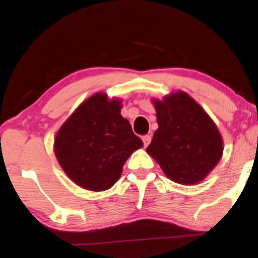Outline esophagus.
Instances as JSON below:
<instances>
[{
    "label": "esophagus",
    "mask_w": 258,
    "mask_h": 258,
    "mask_svg": "<svg viewBox=\"0 0 258 258\" xmlns=\"http://www.w3.org/2000/svg\"><path fill=\"white\" fill-rule=\"evenodd\" d=\"M151 140H152V137H151V136H149V135L143 136V137H142V141H143L144 147H147V146H148L149 143H151Z\"/></svg>",
    "instance_id": "esophagus-1"
}]
</instances>
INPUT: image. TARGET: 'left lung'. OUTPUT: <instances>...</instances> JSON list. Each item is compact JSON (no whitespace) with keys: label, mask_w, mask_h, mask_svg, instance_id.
Returning <instances> with one entry per match:
<instances>
[{"label":"left lung","mask_w":258,"mask_h":258,"mask_svg":"<svg viewBox=\"0 0 258 258\" xmlns=\"http://www.w3.org/2000/svg\"><path fill=\"white\" fill-rule=\"evenodd\" d=\"M158 130L147 153L169 179L195 185L213 170L223 154L216 123L188 94L176 92L153 100Z\"/></svg>","instance_id":"8db88e82"}]
</instances>
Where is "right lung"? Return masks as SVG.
Masks as SVG:
<instances>
[{"label": "right lung", "instance_id": "add662e5", "mask_svg": "<svg viewBox=\"0 0 258 258\" xmlns=\"http://www.w3.org/2000/svg\"><path fill=\"white\" fill-rule=\"evenodd\" d=\"M121 101L105 93L88 98L58 130L55 154L67 176L89 191H105L143 142L120 114Z\"/></svg>", "mask_w": 258, "mask_h": 258}]
</instances>
